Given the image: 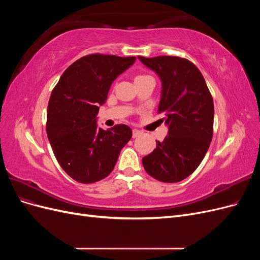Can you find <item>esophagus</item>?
<instances>
[{
	"label": "esophagus",
	"mask_w": 260,
	"mask_h": 260,
	"mask_svg": "<svg viewBox=\"0 0 260 260\" xmlns=\"http://www.w3.org/2000/svg\"><path fill=\"white\" fill-rule=\"evenodd\" d=\"M141 133H142V132L139 131L138 129H133V130H132V137H133V138H137V137H139V136L141 135Z\"/></svg>",
	"instance_id": "esophagus-1"
}]
</instances>
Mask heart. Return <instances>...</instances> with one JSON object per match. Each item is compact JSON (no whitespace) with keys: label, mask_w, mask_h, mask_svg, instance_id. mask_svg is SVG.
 I'll return each instance as SVG.
<instances>
[{"label":"heart","mask_w":260,"mask_h":260,"mask_svg":"<svg viewBox=\"0 0 260 260\" xmlns=\"http://www.w3.org/2000/svg\"><path fill=\"white\" fill-rule=\"evenodd\" d=\"M140 77H146V76H138L137 78H140Z\"/></svg>","instance_id":"heart-1"}]
</instances>
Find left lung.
I'll return each instance as SVG.
<instances>
[{
  "instance_id": "obj_1",
  "label": "left lung",
  "mask_w": 260,
  "mask_h": 260,
  "mask_svg": "<svg viewBox=\"0 0 260 260\" xmlns=\"http://www.w3.org/2000/svg\"><path fill=\"white\" fill-rule=\"evenodd\" d=\"M139 59L159 77L158 114L165 117L168 136L143 157L147 174L161 182L187 178L200 166L212 139L214 102L203 75L193 62L177 56Z\"/></svg>"
}]
</instances>
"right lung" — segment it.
<instances>
[{
	"mask_svg": "<svg viewBox=\"0 0 260 260\" xmlns=\"http://www.w3.org/2000/svg\"><path fill=\"white\" fill-rule=\"evenodd\" d=\"M136 57L91 54L70 65L53 89L46 133L55 157L66 174L80 183H94L113 171L132 130L116 124L98 127L100 106L116 78Z\"/></svg>",
	"mask_w": 260,
	"mask_h": 260,
	"instance_id": "obj_1",
	"label": "right lung"
}]
</instances>
